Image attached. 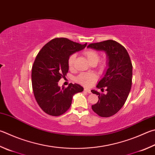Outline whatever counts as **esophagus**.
<instances>
[{
	"label": "esophagus",
	"mask_w": 155,
	"mask_h": 155,
	"mask_svg": "<svg viewBox=\"0 0 155 155\" xmlns=\"http://www.w3.org/2000/svg\"><path fill=\"white\" fill-rule=\"evenodd\" d=\"M84 91L87 92V93H91V90H90L89 89H86V88H85V89H84Z\"/></svg>",
	"instance_id": "1"
}]
</instances>
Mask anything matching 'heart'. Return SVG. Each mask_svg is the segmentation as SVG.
I'll list each match as a JSON object with an SVG mask.
<instances>
[{
    "mask_svg": "<svg viewBox=\"0 0 155 155\" xmlns=\"http://www.w3.org/2000/svg\"><path fill=\"white\" fill-rule=\"evenodd\" d=\"M84 55L85 56L89 62L92 64H97V61L100 60V55L94 49H87L84 51L83 52ZM76 57L77 55L74 53L70 55L68 59V65L70 69H72L74 66V63L75 61ZM106 61H102L100 64V69H104L106 67ZM97 79L96 75L94 73H81L76 77V81L78 83L85 87H89L91 86Z\"/></svg>",
    "mask_w": 155,
    "mask_h": 155,
    "instance_id": "b5f03b06",
    "label": "heart"
}]
</instances>
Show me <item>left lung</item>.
Listing matches in <instances>:
<instances>
[{"label": "left lung", "instance_id": "obj_1", "mask_svg": "<svg viewBox=\"0 0 155 155\" xmlns=\"http://www.w3.org/2000/svg\"><path fill=\"white\" fill-rule=\"evenodd\" d=\"M97 51H105L108 58V68L97 85L107 94L91 90L98 95V102L92 105V110L102 117H109L119 112L125 103L132 85V64L127 51L120 43L108 40L87 46Z\"/></svg>", "mask_w": 155, "mask_h": 155}]
</instances>
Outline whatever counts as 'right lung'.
Listing matches in <instances>:
<instances>
[{"instance_id": "add662e5", "label": "right lung", "mask_w": 155, "mask_h": 155, "mask_svg": "<svg viewBox=\"0 0 155 155\" xmlns=\"http://www.w3.org/2000/svg\"><path fill=\"white\" fill-rule=\"evenodd\" d=\"M81 45L66 38H55L43 47L36 55L32 68V85L35 97L41 108L51 116L58 117L70 108L72 97L83 91L78 84L68 87L58 86L61 77L68 72L70 55L83 49Z\"/></svg>"}]
</instances>
